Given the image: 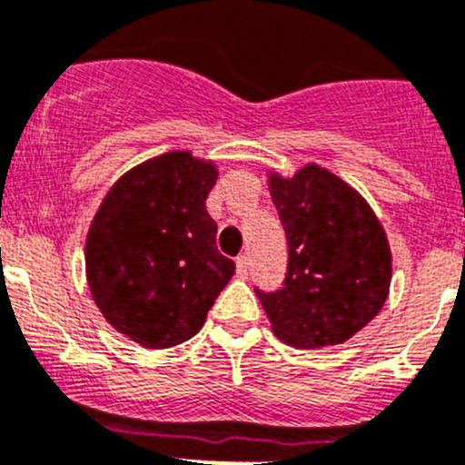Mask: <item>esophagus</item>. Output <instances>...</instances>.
I'll return each instance as SVG.
<instances>
[{"instance_id": "esophagus-1", "label": "esophagus", "mask_w": 465, "mask_h": 465, "mask_svg": "<svg viewBox=\"0 0 465 465\" xmlns=\"http://www.w3.org/2000/svg\"><path fill=\"white\" fill-rule=\"evenodd\" d=\"M236 273L241 278H247V273H249V258L247 256L236 258Z\"/></svg>"}]
</instances>
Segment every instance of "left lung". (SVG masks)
Returning <instances> with one entry per match:
<instances>
[{"label":"left lung","mask_w":465,"mask_h":465,"mask_svg":"<svg viewBox=\"0 0 465 465\" xmlns=\"http://www.w3.org/2000/svg\"><path fill=\"white\" fill-rule=\"evenodd\" d=\"M272 200L287 238L281 290L256 287L282 343L339 345L383 307L392 253L379 218L339 175L307 164L294 178L270 175Z\"/></svg>","instance_id":"left-lung-1"}]
</instances>
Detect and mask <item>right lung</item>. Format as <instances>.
Here are the masks:
<instances>
[{"instance_id":"add662e5","label":"right lung","mask_w":465,"mask_h":465,"mask_svg":"<svg viewBox=\"0 0 465 465\" xmlns=\"http://www.w3.org/2000/svg\"><path fill=\"white\" fill-rule=\"evenodd\" d=\"M216 178L212 163L171 151L122 175L93 218V301L143 348H171L198 334L233 276L236 265L218 252V224L204 207Z\"/></svg>"}]
</instances>
